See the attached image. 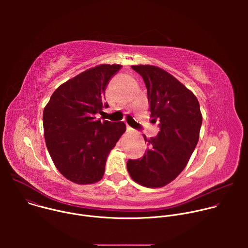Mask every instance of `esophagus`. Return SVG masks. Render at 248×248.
<instances>
[{"mask_svg":"<svg viewBox=\"0 0 248 248\" xmlns=\"http://www.w3.org/2000/svg\"><path fill=\"white\" fill-rule=\"evenodd\" d=\"M132 130H133L132 127H130L129 125H126V131H132Z\"/></svg>","mask_w":248,"mask_h":248,"instance_id":"obj_1","label":"esophagus"}]
</instances>
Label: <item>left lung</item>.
<instances>
[{
	"label": "left lung",
	"instance_id": "obj_1",
	"mask_svg": "<svg viewBox=\"0 0 248 248\" xmlns=\"http://www.w3.org/2000/svg\"><path fill=\"white\" fill-rule=\"evenodd\" d=\"M142 77L153 121L160 131L144 139L148 149L138 160L126 163L131 179L146 187H162L178 176L194 151L202 124L195 95L166 70L149 64L131 65Z\"/></svg>",
	"mask_w": 248,
	"mask_h": 248
}]
</instances>
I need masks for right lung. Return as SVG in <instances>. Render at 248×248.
<instances>
[{
  "instance_id": "1",
  "label": "right lung",
  "mask_w": 248,
  "mask_h": 248,
  "mask_svg": "<svg viewBox=\"0 0 248 248\" xmlns=\"http://www.w3.org/2000/svg\"><path fill=\"white\" fill-rule=\"evenodd\" d=\"M121 64H99L59 86L43 112L46 145L59 171L78 185L99 182L111 150L124 133L123 122L97 120L108 108L105 90Z\"/></svg>"
}]
</instances>
